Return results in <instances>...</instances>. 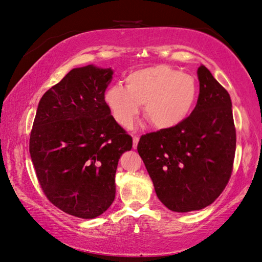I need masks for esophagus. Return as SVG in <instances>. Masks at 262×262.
<instances>
[{
	"label": "esophagus",
	"mask_w": 262,
	"mask_h": 262,
	"mask_svg": "<svg viewBox=\"0 0 262 262\" xmlns=\"http://www.w3.org/2000/svg\"><path fill=\"white\" fill-rule=\"evenodd\" d=\"M138 142H139V137L138 136H134V148H137V145H138Z\"/></svg>",
	"instance_id": "34e87169"
}]
</instances>
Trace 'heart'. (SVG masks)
Segmentation results:
<instances>
[{
    "label": "heart",
    "instance_id": "heart-1",
    "mask_svg": "<svg viewBox=\"0 0 262 262\" xmlns=\"http://www.w3.org/2000/svg\"><path fill=\"white\" fill-rule=\"evenodd\" d=\"M126 88L112 85L105 92V103L123 127L131 126L144 105V114L160 130L176 127L190 116L198 89L191 75L168 66L136 70L125 78Z\"/></svg>",
    "mask_w": 262,
    "mask_h": 262
}]
</instances>
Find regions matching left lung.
I'll return each mask as SVG.
<instances>
[{
	"label": "left lung",
	"instance_id": "left-lung-1",
	"mask_svg": "<svg viewBox=\"0 0 262 262\" xmlns=\"http://www.w3.org/2000/svg\"><path fill=\"white\" fill-rule=\"evenodd\" d=\"M199 97L180 125L140 137L138 146L158 199L173 212L198 211L224 191L235 155L232 102L205 66Z\"/></svg>",
	"mask_w": 262,
	"mask_h": 262
}]
</instances>
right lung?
Returning <instances> with one entry per match:
<instances>
[{
	"label": "right lung",
	"mask_w": 262,
	"mask_h": 262,
	"mask_svg": "<svg viewBox=\"0 0 262 262\" xmlns=\"http://www.w3.org/2000/svg\"><path fill=\"white\" fill-rule=\"evenodd\" d=\"M114 70L75 68L38 103L29 151L50 203L68 214L94 219L116 195L118 160L132 138L111 116L105 90Z\"/></svg>",
	"instance_id": "obj_1"
}]
</instances>
